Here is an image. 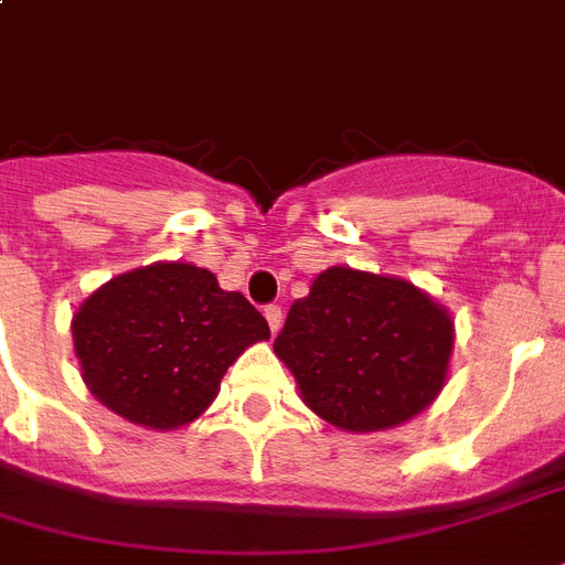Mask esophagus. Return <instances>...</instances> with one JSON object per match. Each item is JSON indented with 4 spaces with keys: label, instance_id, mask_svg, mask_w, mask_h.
<instances>
[{
    "label": "esophagus",
    "instance_id": "1",
    "mask_svg": "<svg viewBox=\"0 0 565 565\" xmlns=\"http://www.w3.org/2000/svg\"><path fill=\"white\" fill-rule=\"evenodd\" d=\"M264 317H266V322H269V331H273V334H278V331H281V322H284V310L278 308V305H266Z\"/></svg>",
    "mask_w": 565,
    "mask_h": 565
}]
</instances>
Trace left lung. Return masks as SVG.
Listing matches in <instances>:
<instances>
[{"instance_id":"8db88e82","label":"left lung","mask_w":565,"mask_h":565,"mask_svg":"<svg viewBox=\"0 0 565 565\" xmlns=\"http://www.w3.org/2000/svg\"><path fill=\"white\" fill-rule=\"evenodd\" d=\"M455 326L402 278L331 266L292 301L275 354L310 411L343 430L413 419L443 390Z\"/></svg>"}]
</instances>
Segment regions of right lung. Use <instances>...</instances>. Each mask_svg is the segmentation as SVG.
I'll return each instance as SVG.
<instances>
[{
	"instance_id": "obj_1",
	"label": "right lung",
	"mask_w": 565,
	"mask_h": 565,
	"mask_svg": "<svg viewBox=\"0 0 565 565\" xmlns=\"http://www.w3.org/2000/svg\"><path fill=\"white\" fill-rule=\"evenodd\" d=\"M84 384L143 428L193 422L222 375L269 326L243 292L193 264H154L108 281L73 317Z\"/></svg>"
}]
</instances>
